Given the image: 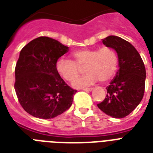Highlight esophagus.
Returning <instances> with one entry per match:
<instances>
[{"mask_svg": "<svg viewBox=\"0 0 153 153\" xmlns=\"http://www.w3.org/2000/svg\"><path fill=\"white\" fill-rule=\"evenodd\" d=\"M84 91H86V92H89V91H92V88L91 87H89V88H84L82 89Z\"/></svg>", "mask_w": 153, "mask_h": 153, "instance_id": "34e87169", "label": "esophagus"}]
</instances>
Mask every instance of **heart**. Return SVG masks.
<instances>
[{
    "label": "heart",
    "instance_id": "heart-1",
    "mask_svg": "<svg viewBox=\"0 0 153 153\" xmlns=\"http://www.w3.org/2000/svg\"><path fill=\"white\" fill-rule=\"evenodd\" d=\"M74 60L59 58L56 61L55 68L60 76L71 82L80 73L84 67L86 74L74 79L72 85L76 88L90 86L99 80L106 82L114 76L118 66L116 51L109 47L101 48H84L71 53Z\"/></svg>",
    "mask_w": 153,
    "mask_h": 153
}]
</instances>
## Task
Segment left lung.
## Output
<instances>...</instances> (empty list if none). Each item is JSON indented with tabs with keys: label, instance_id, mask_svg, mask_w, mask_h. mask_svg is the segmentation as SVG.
Instances as JSON below:
<instances>
[{
	"label": "left lung",
	"instance_id": "left-lung-1",
	"mask_svg": "<svg viewBox=\"0 0 153 153\" xmlns=\"http://www.w3.org/2000/svg\"><path fill=\"white\" fill-rule=\"evenodd\" d=\"M114 49L118 56L119 69L107 86V94L98 107L109 116L123 118L141 102L145 94L146 71L142 59L134 47L118 36L102 39Z\"/></svg>",
	"mask_w": 153,
	"mask_h": 153
}]
</instances>
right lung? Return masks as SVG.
<instances>
[{"label":"right lung","instance_id":"obj_1","mask_svg":"<svg viewBox=\"0 0 153 153\" xmlns=\"http://www.w3.org/2000/svg\"><path fill=\"white\" fill-rule=\"evenodd\" d=\"M69 48L40 36L20 51L15 68L16 94L25 111L38 118L57 117L69 109L76 90L60 77L55 63Z\"/></svg>","mask_w":153,"mask_h":153}]
</instances>
